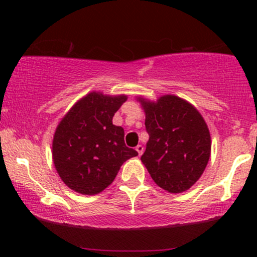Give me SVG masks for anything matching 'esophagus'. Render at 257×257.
I'll list each match as a JSON object with an SVG mask.
<instances>
[{
	"instance_id": "34e87169",
	"label": "esophagus",
	"mask_w": 257,
	"mask_h": 257,
	"mask_svg": "<svg viewBox=\"0 0 257 257\" xmlns=\"http://www.w3.org/2000/svg\"><path fill=\"white\" fill-rule=\"evenodd\" d=\"M135 150H137L138 155L141 156V155H143V152H144V146L143 145H138L137 147H135Z\"/></svg>"
}]
</instances>
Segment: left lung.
<instances>
[{
    "label": "left lung",
    "mask_w": 257,
    "mask_h": 257,
    "mask_svg": "<svg viewBox=\"0 0 257 257\" xmlns=\"http://www.w3.org/2000/svg\"><path fill=\"white\" fill-rule=\"evenodd\" d=\"M150 139L141 162L153 181L170 193L187 191L205 170L211 152L208 125L192 104L176 95L138 96Z\"/></svg>",
    "instance_id": "obj_1"
}]
</instances>
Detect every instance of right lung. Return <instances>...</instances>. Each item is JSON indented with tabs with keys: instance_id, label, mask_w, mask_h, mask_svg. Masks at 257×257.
I'll list each match as a JSON object with an SVG mask.
<instances>
[{
	"instance_id": "add662e5",
	"label": "right lung",
	"mask_w": 257,
	"mask_h": 257,
	"mask_svg": "<svg viewBox=\"0 0 257 257\" xmlns=\"http://www.w3.org/2000/svg\"><path fill=\"white\" fill-rule=\"evenodd\" d=\"M126 98L90 91L59 122L53 138V163L64 184L75 192H102L126 159L138 156L125 146L122 126L112 124Z\"/></svg>"
}]
</instances>
